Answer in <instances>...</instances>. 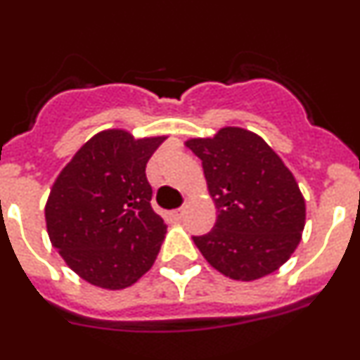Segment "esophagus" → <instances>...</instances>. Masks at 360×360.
Wrapping results in <instances>:
<instances>
[{"mask_svg": "<svg viewBox=\"0 0 360 360\" xmlns=\"http://www.w3.org/2000/svg\"><path fill=\"white\" fill-rule=\"evenodd\" d=\"M183 216H184V209H176V210H172V217H174V219H176V221H179Z\"/></svg>", "mask_w": 360, "mask_h": 360, "instance_id": "34e87169", "label": "esophagus"}]
</instances>
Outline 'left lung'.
<instances>
[{
  "instance_id": "obj_1",
  "label": "left lung",
  "mask_w": 360,
  "mask_h": 360,
  "mask_svg": "<svg viewBox=\"0 0 360 360\" xmlns=\"http://www.w3.org/2000/svg\"><path fill=\"white\" fill-rule=\"evenodd\" d=\"M184 144L202 160L217 209L212 230L193 237L207 263L242 282L278 270L300 244L307 217L291 170L257 134L240 127Z\"/></svg>"
}]
</instances>
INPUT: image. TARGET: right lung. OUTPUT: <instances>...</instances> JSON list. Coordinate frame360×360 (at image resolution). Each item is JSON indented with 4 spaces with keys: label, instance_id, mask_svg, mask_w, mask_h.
<instances>
[{
    "label": "right lung",
    "instance_id": "obj_1",
    "mask_svg": "<svg viewBox=\"0 0 360 360\" xmlns=\"http://www.w3.org/2000/svg\"><path fill=\"white\" fill-rule=\"evenodd\" d=\"M165 139L103 130L57 176L45 205L46 231L89 284L118 291L153 266L167 226L151 209L146 163Z\"/></svg>",
    "mask_w": 360,
    "mask_h": 360
}]
</instances>
